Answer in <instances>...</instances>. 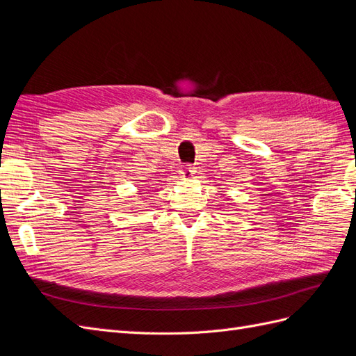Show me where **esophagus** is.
<instances>
[{
    "instance_id": "1",
    "label": "esophagus",
    "mask_w": 356,
    "mask_h": 356,
    "mask_svg": "<svg viewBox=\"0 0 356 356\" xmlns=\"http://www.w3.org/2000/svg\"><path fill=\"white\" fill-rule=\"evenodd\" d=\"M195 168H193L191 165H186L184 168L181 169V175H182V178H191L193 175H195Z\"/></svg>"
}]
</instances>
